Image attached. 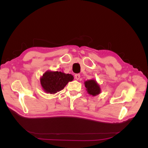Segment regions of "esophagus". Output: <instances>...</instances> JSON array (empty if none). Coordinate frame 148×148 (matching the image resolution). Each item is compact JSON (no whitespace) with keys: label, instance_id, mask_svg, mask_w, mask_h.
I'll list each match as a JSON object with an SVG mask.
<instances>
[{"label":"esophagus","instance_id":"obj_1","mask_svg":"<svg viewBox=\"0 0 148 148\" xmlns=\"http://www.w3.org/2000/svg\"><path fill=\"white\" fill-rule=\"evenodd\" d=\"M75 78L76 79L78 80V79L80 78V75H79V74H76V75H75Z\"/></svg>","mask_w":148,"mask_h":148}]
</instances>
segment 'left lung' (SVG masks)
<instances>
[{"instance_id": "left-lung-1", "label": "left lung", "mask_w": 148, "mask_h": 148, "mask_svg": "<svg viewBox=\"0 0 148 148\" xmlns=\"http://www.w3.org/2000/svg\"><path fill=\"white\" fill-rule=\"evenodd\" d=\"M84 86L86 87V90L89 95L95 96L99 95L101 92L100 85L97 83L95 79H91L84 82Z\"/></svg>"}]
</instances>
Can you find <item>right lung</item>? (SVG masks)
Listing matches in <instances>:
<instances>
[{
  "label": "right lung",
  "mask_w": 148,
  "mask_h": 148,
  "mask_svg": "<svg viewBox=\"0 0 148 148\" xmlns=\"http://www.w3.org/2000/svg\"><path fill=\"white\" fill-rule=\"evenodd\" d=\"M73 79V76L71 74H66L63 71L47 70L40 78V83L44 91L52 95L62 90Z\"/></svg>",
  "instance_id": "1"
}]
</instances>
